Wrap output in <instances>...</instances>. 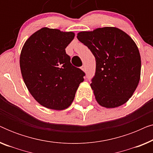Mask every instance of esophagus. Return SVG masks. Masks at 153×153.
I'll return each instance as SVG.
<instances>
[{
	"label": "esophagus",
	"mask_w": 153,
	"mask_h": 153,
	"mask_svg": "<svg viewBox=\"0 0 153 153\" xmlns=\"http://www.w3.org/2000/svg\"><path fill=\"white\" fill-rule=\"evenodd\" d=\"M81 70H82L83 72H85V70H86V68H85V65H83L81 67Z\"/></svg>",
	"instance_id": "esophagus-1"
}]
</instances>
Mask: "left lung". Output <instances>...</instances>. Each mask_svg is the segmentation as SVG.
Segmentation results:
<instances>
[{"label":"left lung","instance_id":"8db88e82","mask_svg":"<svg viewBox=\"0 0 153 153\" xmlns=\"http://www.w3.org/2000/svg\"><path fill=\"white\" fill-rule=\"evenodd\" d=\"M77 39L95 58V74L91 86L98 104L116 108L126 103L141 76V56L133 39L115 27L82 31Z\"/></svg>","mask_w":153,"mask_h":153}]
</instances>
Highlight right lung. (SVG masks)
Returning <instances> with one entry per match:
<instances>
[{"mask_svg":"<svg viewBox=\"0 0 153 153\" xmlns=\"http://www.w3.org/2000/svg\"><path fill=\"white\" fill-rule=\"evenodd\" d=\"M74 37L73 32L42 28L25 42L20 68L27 88L46 108L63 110L74 99L85 73L73 66L65 48Z\"/></svg>","mask_w":153,"mask_h":153,"instance_id":"right-lung-1","label":"right lung"}]
</instances>
